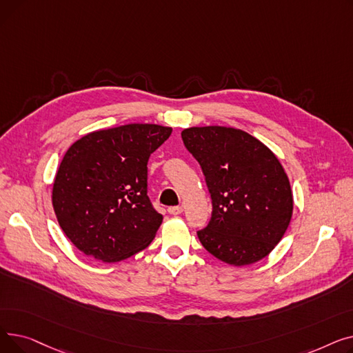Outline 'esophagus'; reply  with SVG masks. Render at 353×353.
I'll return each instance as SVG.
<instances>
[{
  "instance_id": "obj_1",
  "label": "esophagus",
  "mask_w": 353,
  "mask_h": 353,
  "mask_svg": "<svg viewBox=\"0 0 353 353\" xmlns=\"http://www.w3.org/2000/svg\"><path fill=\"white\" fill-rule=\"evenodd\" d=\"M181 212H183V208H181V206H173V208H169V213H170V214L177 216V214H180Z\"/></svg>"
}]
</instances>
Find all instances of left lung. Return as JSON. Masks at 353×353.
I'll list each match as a JSON object with an SVG mask.
<instances>
[{"mask_svg":"<svg viewBox=\"0 0 353 353\" xmlns=\"http://www.w3.org/2000/svg\"><path fill=\"white\" fill-rule=\"evenodd\" d=\"M212 197V219L197 232L219 261L246 266L281 242L293 213L288 174L269 147L243 130L206 125L181 132Z\"/></svg>","mask_w":353,"mask_h":353,"instance_id":"left-lung-1","label":"left lung"}]
</instances>
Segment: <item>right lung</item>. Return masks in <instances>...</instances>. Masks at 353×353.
I'll use <instances>...</instances> for the list:
<instances>
[{"label": "right lung", "mask_w": 353, "mask_h": 353, "mask_svg": "<svg viewBox=\"0 0 353 353\" xmlns=\"http://www.w3.org/2000/svg\"><path fill=\"white\" fill-rule=\"evenodd\" d=\"M172 127L125 124L83 136L64 154L52 208L71 243L113 263L152 243L163 216L147 196V161Z\"/></svg>", "instance_id": "obj_1"}]
</instances>
